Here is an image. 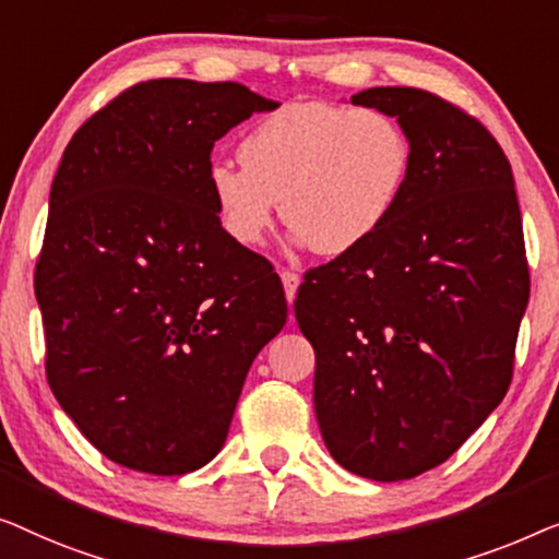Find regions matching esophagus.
Wrapping results in <instances>:
<instances>
[{"mask_svg":"<svg viewBox=\"0 0 559 559\" xmlns=\"http://www.w3.org/2000/svg\"><path fill=\"white\" fill-rule=\"evenodd\" d=\"M281 281H283V288H286V298L288 304H294L296 298V290H298V283H301V276H298L296 271H281Z\"/></svg>","mask_w":559,"mask_h":559,"instance_id":"1","label":"esophagus"}]
</instances>
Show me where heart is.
I'll list each match as a JSON object with an SVG mask.
<instances>
[{"instance_id": "obj_1", "label": "heart", "mask_w": 559, "mask_h": 559, "mask_svg": "<svg viewBox=\"0 0 559 559\" xmlns=\"http://www.w3.org/2000/svg\"><path fill=\"white\" fill-rule=\"evenodd\" d=\"M240 159L207 169L219 225L235 242L261 240L281 202L283 225L311 253L342 255L390 219L413 146L397 119L377 108L294 100L246 133Z\"/></svg>"}]
</instances>
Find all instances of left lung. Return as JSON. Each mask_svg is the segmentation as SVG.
I'll use <instances>...</instances> for the list:
<instances>
[{"label": "left lung", "instance_id": "1", "mask_svg": "<svg viewBox=\"0 0 559 559\" xmlns=\"http://www.w3.org/2000/svg\"><path fill=\"white\" fill-rule=\"evenodd\" d=\"M413 146L367 242L306 271L294 311L317 352L313 407L334 461L405 481L451 459L504 400L530 301L512 164L486 126L420 88H369Z\"/></svg>", "mask_w": 559, "mask_h": 559}]
</instances>
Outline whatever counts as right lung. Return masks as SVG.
I'll return each instance as SVG.
<instances>
[{
    "mask_svg": "<svg viewBox=\"0 0 559 559\" xmlns=\"http://www.w3.org/2000/svg\"><path fill=\"white\" fill-rule=\"evenodd\" d=\"M278 104L240 83L159 78L73 133L52 179L35 294L45 374L106 459L154 476L223 448L258 352L288 319L281 278L219 225V136Z\"/></svg>",
    "mask_w": 559,
    "mask_h": 559,
    "instance_id": "obj_1",
    "label": "right lung"
}]
</instances>
